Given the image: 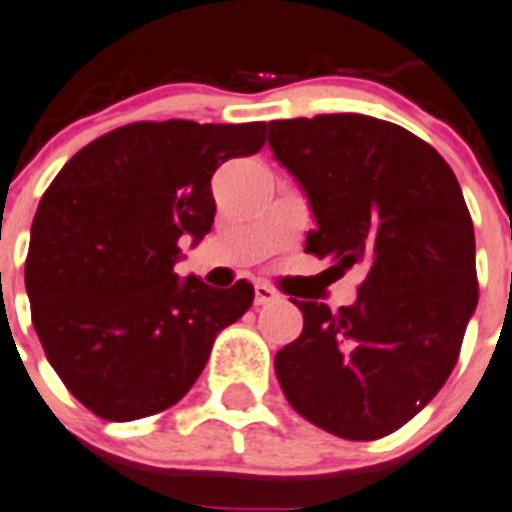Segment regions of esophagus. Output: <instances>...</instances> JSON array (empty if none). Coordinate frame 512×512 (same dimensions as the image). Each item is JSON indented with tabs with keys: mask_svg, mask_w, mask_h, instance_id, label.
<instances>
[{
	"mask_svg": "<svg viewBox=\"0 0 512 512\" xmlns=\"http://www.w3.org/2000/svg\"><path fill=\"white\" fill-rule=\"evenodd\" d=\"M278 299V291L265 286V283H257L255 286V304L257 307H265V304H273Z\"/></svg>",
	"mask_w": 512,
	"mask_h": 512,
	"instance_id": "34e87169",
	"label": "esophagus"
}]
</instances>
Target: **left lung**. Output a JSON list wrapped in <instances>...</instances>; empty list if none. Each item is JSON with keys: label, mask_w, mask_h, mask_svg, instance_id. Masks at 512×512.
Here are the masks:
<instances>
[{"label": "left lung", "mask_w": 512, "mask_h": 512, "mask_svg": "<svg viewBox=\"0 0 512 512\" xmlns=\"http://www.w3.org/2000/svg\"><path fill=\"white\" fill-rule=\"evenodd\" d=\"M268 145L315 213L304 249L364 270L351 307L291 299L304 330L276 354L283 395L330 435H390L445 385L479 302L461 184L432 145L364 114L270 122Z\"/></svg>", "instance_id": "1"}]
</instances>
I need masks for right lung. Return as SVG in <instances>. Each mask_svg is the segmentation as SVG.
I'll list each match as a JSON object with an SVG mask.
<instances>
[{
    "mask_svg": "<svg viewBox=\"0 0 512 512\" xmlns=\"http://www.w3.org/2000/svg\"><path fill=\"white\" fill-rule=\"evenodd\" d=\"M265 122H135L77 150L30 226L25 291L46 359L101 419L132 422L195 385L252 283L179 281L182 236L213 226L210 176L265 145Z\"/></svg>",
    "mask_w": 512,
    "mask_h": 512,
    "instance_id": "obj_1",
    "label": "right lung"
}]
</instances>
